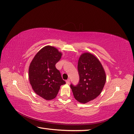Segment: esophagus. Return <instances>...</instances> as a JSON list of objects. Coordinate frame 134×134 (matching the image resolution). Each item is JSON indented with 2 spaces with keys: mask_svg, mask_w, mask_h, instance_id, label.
Here are the masks:
<instances>
[{
  "mask_svg": "<svg viewBox=\"0 0 134 134\" xmlns=\"http://www.w3.org/2000/svg\"><path fill=\"white\" fill-rule=\"evenodd\" d=\"M66 84H68V85H69V83H70V80L69 79H68L66 81Z\"/></svg>",
  "mask_w": 134,
  "mask_h": 134,
  "instance_id": "34e87169",
  "label": "esophagus"
}]
</instances>
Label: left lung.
Segmentation results:
<instances>
[{
	"label": "left lung",
	"instance_id": "obj_1",
	"mask_svg": "<svg viewBox=\"0 0 134 134\" xmlns=\"http://www.w3.org/2000/svg\"><path fill=\"white\" fill-rule=\"evenodd\" d=\"M77 69L79 82L76 86L70 85V88L75 99L85 104L100 95L106 81V75L100 60L89 52L80 55Z\"/></svg>",
	"mask_w": 134,
	"mask_h": 134
}]
</instances>
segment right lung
Listing matches in <instances>:
<instances>
[{
	"mask_svg": "<svg viewBox=\"0 0 134 134\" xmlns=\"http://www.w3.org/2000/svg\"><path fill=\"white\" fill-rule=\"evenodd\" d=\"M61 57L56 48L48 45L37 53L30 65L29 77L32 89L47 100L56 97L60 86L66 83L55 67Z\"/></svg>",
	"mask_w": 134,
	"mask_h": 134,
	"instance_id": "1",
	"label": "right lung"
}]
</instances>
